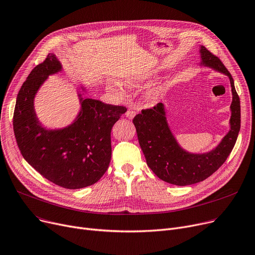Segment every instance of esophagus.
<instances>
[{"label": "esophagus", "mask_w": 255, "mask_h": 255, "mask_svg": "<svg viewBox=\"0 0 255 255\" xmlns=\"http://www.w3.org/2000/svg\"><path fill=\"white\" fill-rule=\"evenodd\" d=\"M134 115H135V111H134V110L128 109V111L126 112V116L128 117V119H129V120L133 119V117H134Z\"/></svg>", "instance_id": "1"}]
</instances>
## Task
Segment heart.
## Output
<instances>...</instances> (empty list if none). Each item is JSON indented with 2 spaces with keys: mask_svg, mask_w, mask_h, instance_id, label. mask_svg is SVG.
<instances>
[{
  "mask_svg": "<svg viewBox=\"0 0 255 255\" xmlns=\"http://www.w3.org/2000/svg\"><path fill=\"white\" fill-rule=\"evenodd\" d=\"M108 88H109L110 92H112V93H114L116 95H121L122 96V95L125 94V91H124L123 87L121 85H119V84H116V83H110Z\"/></svg>",
  "mask_w": 255,
  "mask_h": 255,
  "instance_id": "obj_1",
  "label": "heart"
}]
</instances>
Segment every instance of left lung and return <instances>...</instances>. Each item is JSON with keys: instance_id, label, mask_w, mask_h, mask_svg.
Instances as JSON below:
<instances>
[{"instance_id": "left-lung-1", "label": "left lung", "mask_w": 255, "mask_h": 255, "mask_svg": "<svg viewBox=\"0 0 255 255\" xmlns=\"http://www.w3.org/2000/svg\"><path fill=\"white\" fill-rule=\"evenodd\" d=\"M200 53L201 64L228 75L232 87L231 129L217 148L205 154H191L183 150L168 128L162 103L143 109L132 120L148 166L160 180L177 186L202 182L217 171L236 144L241 126L240 99L231 73L220 58L205 47H201Z\"/></svg>"}]
</instances>
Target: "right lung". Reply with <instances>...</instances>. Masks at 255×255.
Returning a JSON list of instances; mask_svg holds the SVG:
<instances>
[{
	"label": "right lung",
	"instance_id": "add662e5",
	"mask_svg": "<svg viewBox=\"0 0 255 255\" xmlns=\"http://www.w3.org/2000/svg\"><path fill=\"white\" fill-rule=\"evenodd\" d=\"M61 70L54 54L36 65L17 95L13 114L15 139L23 158L44 178L65 189H82L99 181L111 159V129L127 111L125 106L105 104L81 97L75 122L62 129L41 127L33 98L48 75Z\"/></svg>",
	"mask_w": 255,
	"mask_h": 255
}]
</instances>
